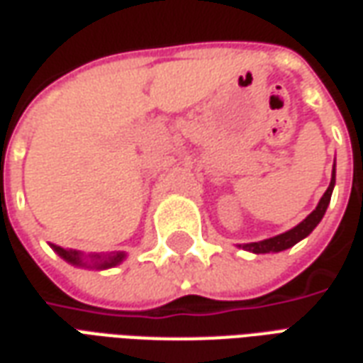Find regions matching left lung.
Returning <instances> with one entry per match:
<instances>
[{
  "label": "left lung",
  "mask_w": 363,
  "mask_h": 363,
  "mask_svg": "<svg viewBox=\"0 0 363 363\" xmlns=\"http://www.w3.org/2000/svg\"><path fill=\"white\" fill-rule=\"evenodd\" d=\"M335 184H337V164H333V176H330V184L327 187V191L323 193L321 201L317 203L315 211L311 214H308L303 220L294 226L292 230H288L284 234H279V236H272L269 240H261V242H251V243H240L238 247H242L245 251H251V253H279V251L290 250L292 245H296L298 242H301L303 238H308L315 226L321 222V218L327 213V207L330 203V195H333V189H335Z\"/></svg>",
  "instance_id": "1"
}]
</instances>
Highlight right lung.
I'll list each match as a JSON object with an SVG mask.
<instances>
[{"label":"right lung","mask_w":363,"mask_h":363,"mask_svg":"<svg viewBox=\"0 0 363 363\" xmlns=\"http://www.w3.org/2000/svg\"><path fill=\"white\" fill-rule=\"evenodd\" d=\"M50 247L71 265L75 267H84V269H94V271H106V269H112L123 263L127 257L125 251H116V253H91V255H84L81 251L77 250H65L62 245H54L50 243Z\"/></svg>","instance_id":"obj_1"}]
</instances>
